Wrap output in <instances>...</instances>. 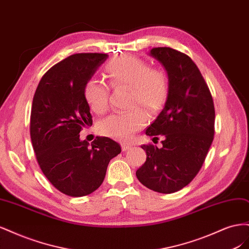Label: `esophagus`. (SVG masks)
<instances>
[{"mask_svg":"<svg viewBox=\"0 0 249 249\" xmlns=\"http://www.w3.org/2000/svg\"><path fill=\"white\" fill-rule=\"evenodd\" d=\"M132 146L130 145V144H127V143H122V149H123V152H125V150H127V149H130Z\"/></svg>","mask_w":249,"mask_h":249,"instance_id":"1","label":"esophagus"}]
</instances>
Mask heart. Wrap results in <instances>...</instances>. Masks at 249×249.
Masks as SVG:
<instances>
[{"label": "heart", "mask_w": 249, "mask_h": 249, "mask_svg": "<svg viewBox=\"0 0 249 249\" xmlns=\"http://www.w3.org/2000/svg\"><path fill=\"white\" fill-rule=\"evenodd\" d=\"M105 73L113 88H130V111L115 113L97 124V132L103 136L117 140H129L147 122L146 113L162 109L169 93L167 74L154 69L143 59L134 56H120L110 60L105 66ZM85 101L91 110L103 114L109 107L110 89L102 81L90 79L83 89Z\"/></svg>", "instance_id": "heart-1"}]
</instances>
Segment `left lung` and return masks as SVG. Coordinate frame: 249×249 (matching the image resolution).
Here are the masks:
<instances>
[{
  "mask_svg": "<svg viewBox=\"0 0 249 249\" xmlns=\"http://www.w3.org/2000/svg\"><path fill=\"white\" fill-rule=\"evenodd\" d=\"M150 55L167 71L169 93L145 132L153 141L163 136V146H141L146 161L136 176L148 189L169 194L183 189L200 170L214 139L215 108L208 84L189 56L166 47L153 49Z\"/></svg>",
  "mask_w": 249,
  "mask_h": 249,
  "instance_id": "left-lung-1",
  "label": "left lung"
}]
</instances>
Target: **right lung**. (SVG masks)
<instances>
[{
    "label": "right lung",
    "instance_id": "right-lung-1",
    "mask_svg": "<svg viewBox=\"0 0 249 249\" xmlns=\"http://www.w3.org/2000/svg\"><path fill=\"white\" fill-rule=\"evenodd\" d=\"M107 58L100 53L65 58L43 74L33 97L30 136L37 163L50 183L69 196L95 191L110 160L122 152L108 137H96L89 144L79 135L92 124L83 89Z\"/></svg>",
    "mask_w": 249,
    "mask_h": 249
}]
</instances>
